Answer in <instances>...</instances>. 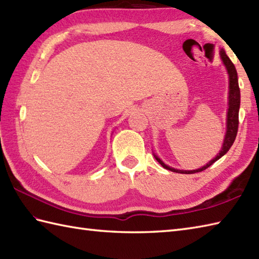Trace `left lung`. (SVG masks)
<instances>
[{"instance_id": "left-lung-1", "label": "left lung", "mask_w": 259, "mask_h": 259, "mask_svg": "<svg viewBox=\"0 0 259 259\" xmlns=\"http://www.w3.org/2000/svg\"><path fill=\"white\" fill-rule=\"evenodd\" d=\"M221 57L223 62L226 65V68L228 70V74H229V108H228V112H227V133L226 136H225V140L223 144L222 150L219 151L216 158H213L212 160L209 161L206 166H203L200 169H196V170H178L175 168H170L167 164H164L160 159H159L157 156L156 159L157 161L161 164L163 168H166L170 171L174 172H178V174H196V172H200L202 170L207 169L208 167H210L211 164L217 161L218 159H221L225 153H227V151L230 149V147L233 146L234 141L236 139V136H237V131H238V124H239V120H238V113H239V106H240V90H239V85H238V78H237V71H236V68L234 63L232 62L226 52L224 50H221Z\"/></svg>"}]
</instances>
